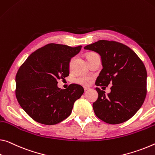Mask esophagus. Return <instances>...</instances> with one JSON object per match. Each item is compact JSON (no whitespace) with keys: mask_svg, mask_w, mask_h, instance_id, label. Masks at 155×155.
I'll return each instance as SVG.
<instances>
[{"mask_svg":"<svg viewBox=\"0 0 155 155\" xmlns=\"http://www.w3.org/2000/svg\"><path fill=\"white\" fill-rule=\"evenodd\" d=\"M90 87H84V90H90Z\"/></svg>","mask_w":155,"mask_h":155,"instance_id":"esophagus-1","label":"esophagus"}]
</instances>
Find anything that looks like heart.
Listing matches in <instances>:
<instances>
[{"label": "heart", "mask_w": 155, "mask_h": 155, "mask_svg": "<svg viewBox=\"0 0 155 155\" xmlns=\"http://www.w3.org/2000/svg\"><path fill=\"white\" fill-rule=\"evenodd\" d=\"M96 54L94 53H90L88 54L87 56V58L88 57H90L91 56H93ZM73 61H74V58H72L70 61V63H69V68H71L73 64ZM92 80L93 78L91 76L89 75H83V76H80L78 78H76L75 81L76 83H78V84L81 85H84V86H88V85H91V83H92Z\"/></svg>", "instance_id": "1"}]
</instances>
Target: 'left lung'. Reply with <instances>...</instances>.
Segmentation results:
<instances>
[{"label":"left lung","instance_id":"1","mask_svg":"<svg viewBox=\"0 0 155 155\" xmlns=\"http://www.w3.org/2000/svg\"><path fill=\"white\" fill-rule=\"evenodd\" d=\"M85 50L101 57L103 69L96 80L97 86L112 85L107 95L96 87L97 100L93 103L96 116L110 124L127 121L143 105L147 93V72L143 63L129 47L116 41L100 40Z\"/></svg>","mask_w":155,"mask_h":155}]
</instances>
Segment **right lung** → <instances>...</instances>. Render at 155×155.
Returning a JSON list of instances; mask_svg holds the SVG:
<instances>
[{"label": "right lung", "mask_w": 155, "mask_h": 155, "mask_svg": "<svg viewBox=\"0 0 155 155\" xmlns=\"http://www.w3.org/2000/svg\"><path fill=\"white\" fill-rule=\"evenodd\" d=\"M81 48L48 44L31 54L19 68L16 76V99L34 121L54 125L70 115L84 89L74 83L61 89L57 81L68 77L71 58Z\"/></svg>", "instance_id": "right-lung-1"}]
</instances>
